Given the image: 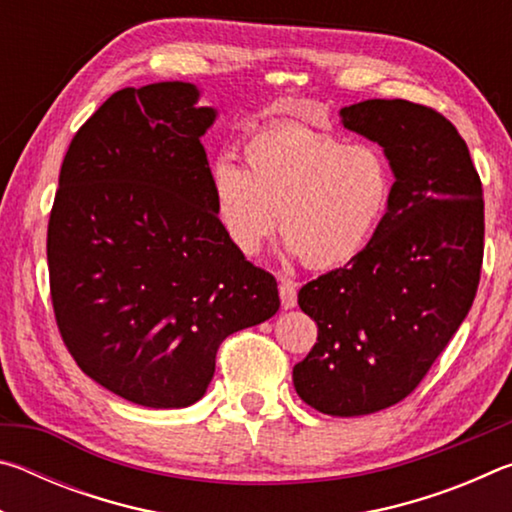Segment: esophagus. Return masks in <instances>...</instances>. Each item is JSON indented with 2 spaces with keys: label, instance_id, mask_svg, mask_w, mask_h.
I'll list each match as a JSON object with an SVG mask.
<instances>
[{
  "label": "esophagus",
  "instance_id": "obj_1",
  "mask_svg": "<svg viewBox=\"0 0 512 512\" xmlns=\"http://www.w3.org/2000/svg\"><path fill=\"white\" fill-rule=\"evenodd\" d=\"M280 300L284 309H293L298 305V284L289 277H280Z\"/></svg>",
  "mask_w": 512,
  "mask_h": 512
}]
</instances>
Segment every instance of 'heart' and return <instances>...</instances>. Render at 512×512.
I'll use <instances>...</instances> for the list:
<instances>
[{"instance_id": "1", "label": "heart", "mask_w": 512, "mask_h": 512, "mask_svg": "<svg viewBox=\"0 0 512 512\" xmlns=\"http://www.w3.org/2000/svg\"><path fill=\"white\" fill-rule=\"evenodd\" d=\"M246 169L212 167L216 214L232 244L255 255L280 228L287 253L314 268L350 264L391 210L395 173L384 151L296 124L268 126L244 144Z\"/></svg>"}]
</instances>
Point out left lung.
Returning a JSON list of instances; mask_svg holds the SVG:
<instances>
[{
    "label": "left lung",
    "instance_id": "obj_1",
    "mask_svg": "<svg viewBox=\"0 0 512 512\" xmlns=\"http://www.w3.org/2000/svg\"><path fill=\"white\" fill-rule=\"evenodd\" d=\"M395 173L391 210L350 264L307 282L318 339L293 368L311 409L339 418L402 402L470 311L483 262V189L467 144L433 108L368 99L341 108Z\"/></svg>",
    "mask_w": 512,
    "mask_h": 512
}]
</instances>
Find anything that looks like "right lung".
Returning a JSON list of instances; mask_svg holds the SVG:
<instances>
[{
  "label": "right lung",
  "mask_w": 512,
  "mask_h": 512,
  "mask_svg": "<svg viewBox=\"0 0 512 512\" xmlns=\"http://www.w3.org/2000/svg\"><path fill=\"white\" fill-rule=\"evenodd\" d=\"M196 85L112 94L74 135L49 214L56 325L90 379L151 409L201 400L216 350L280 309L219 221Z\"/></svg>",
  "instance_id": "right-lung-1"
}]
</instances>
